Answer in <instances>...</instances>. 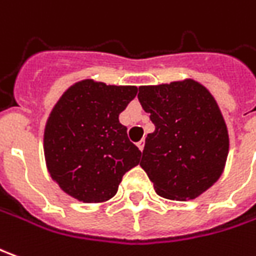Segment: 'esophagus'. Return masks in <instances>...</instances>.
Returning <instances> with one entry per match:
<instances>
[{"instance_id":"obj_1","label":"esophagus","mask_w":256,"mask_h":256,"mask_svg":"<svg viewBox=\"0 0 256 256\" xmlns=\"http://www.w3.org/2000/svg\"><path fill=\"white\" fill-rule=\"evenodd\" d=\"M137 147L142 151V148H144V140H140V142H137Z\"/></svg>"}]
</instances>
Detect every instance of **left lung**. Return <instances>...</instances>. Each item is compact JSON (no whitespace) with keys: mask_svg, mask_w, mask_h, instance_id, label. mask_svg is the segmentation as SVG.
I'll return each mask as SVG.
<instances>
[{"mask_svg":"<svg viewBox=\"0 0 256 256\" xmlns=\"http://www.w3.org/2000/svg\"><path fill=\"white\" fill-rule=\"evenodd\" d=\"M137 96L156 126L147 134L140 166L160 196L196 199L222 176L230 148L214 96L192 78L142 85Z\"/></svg>","mask_w":256,"mask_h":256,"instance_id":"8db88e82","label":"left lung"}]
</instances>
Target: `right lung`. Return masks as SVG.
<instances>
[{
    "label": "right lung",
    "mask_w": 256,
    "mask_h": 256,
    "mask_svg": "<svg viewBox=\"0 0 256 256\" xmlns=\"http://www.w3.org/2000/svg\"><path fill=\"white\" fill-rule=\"evenodd\" d=\"M136 95L134 85L82 80L60 96L46 122L43 150L48 174L62 192L84 203H104L138 165L142 151L119 122Z\"/></svg>",
    "instance_id": "1"
}]
</instances>
